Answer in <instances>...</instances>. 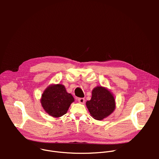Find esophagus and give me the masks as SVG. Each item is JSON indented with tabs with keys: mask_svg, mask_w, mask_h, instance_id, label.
I'll return each mask as SVG.
<instances>
[{
	"mask_svg": "<svg viewBox=\"0 0 159 159\" xmlns=\"http://www.w3.org/2000/svg\"><path fill=\"white\" fill-rule=\"evenodd\" d=\"M78 101L79 103L80 104H84L85 102V99L84 98H79L78 99Z\"/></svg>",
	"mask_w": 159,
	"mask_h": 159,
	"instance_id": "1",
	"label": "esophagus"
}]
</instances>
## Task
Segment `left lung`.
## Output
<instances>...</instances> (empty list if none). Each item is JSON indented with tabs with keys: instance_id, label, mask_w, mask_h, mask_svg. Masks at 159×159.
Returning <instances> with one entry per match:
<instances>
[{
	"instance_id": "obj_1",
	"label": "left lung",
	"mask_w": 159,
	"mask_h": 159,
	"mask_svg": "<svg viewBox=\"0 0 159 159\" xmlns=\"http://www.w3.org/2000/svg\"><path fill=\"white\" fill-rule=\"evenodd\" d=\"M90 115L97 120H102L114 111L116 107L115 98L108 89L98 86L92 91V98L86 102Z\"/></svg>"
}]
</instances>
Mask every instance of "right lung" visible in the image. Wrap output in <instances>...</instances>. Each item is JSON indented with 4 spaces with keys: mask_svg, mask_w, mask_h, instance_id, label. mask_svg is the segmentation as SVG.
<instances>
[{
    "mask_svg": "<svg viewBox=\"0 0 159 159\" xmlns=\"http://www.w3.org/2000/svg\"><path fill=\"white\" fill-rule=\"evenodd\" d=\"M74 101V98L71 94L66 92L64 85L59 84L48 86L41 98V103L44 111L55 118L66 114Z\"/></svg>",
    "mask_w": 159,
    "mask_h": 159,
    "instance_id": "1",
    "label": "right lung"
}]
</instances>
